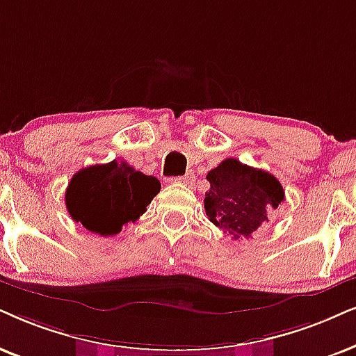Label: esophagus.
I'll use <instances>...</instances> for the list:
<instances>
[{"instance_id": "obj_1", "label": "esophagus", "mask_w": 356, "mask_h": 356, "mask_svg": "<svg viewBox=\"0 0 356 356\" xmlns=\"http://www.w3.org/2000/svg\"><path fill=\"white\" fill-rule=\"evenodd\" d=\"M179 184H184V186H193V182H195V175H193L192 172H187L186 175H181V177L175 179Z\"/></svg>"}]
</instances>
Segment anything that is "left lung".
Returning a JSON list of instances; mask_svg holds the SVG:
<instances>
[{"instance_id":"left-lung-1","label":"left lung","mask_w":356,"mask_h":356,"mask_svg":"<svg viewBox=\"0 0 356 356\" xmlns=\"http://www.w3.org/2000/svg\"><path fill=\"white\" fill-rule=\"evenodd\" d=\"M207 217L233 240L250 238L266 222L268 213L284 200L281 182L266 170L228 157L207 174Z\"/></svg>"}]
</instances>
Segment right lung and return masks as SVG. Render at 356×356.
<instances>
[{"instance_id": "right-lung-1", "label": "right lung", "mask_w": 356, "mask_h": 356, "mask_svg": "<svg viewBox=\"0 0 356 356\" xmlns=\"http://www.w3.org/2000/svg\"><path fill=\"white\" fill-rule=\"evenodd\" d=\"M159 191L156 177L115 159L80 169L67 187L65 205L72 220L88 232L113 236L136 222Z\"/></svg>"}]
</instances>
